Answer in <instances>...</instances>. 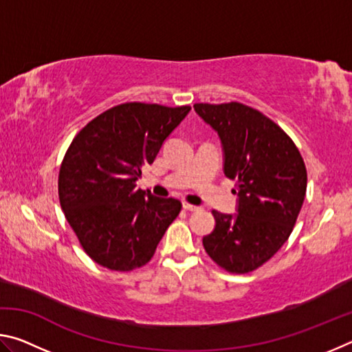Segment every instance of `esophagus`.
<instances>
[{
	"mask_svg": "<svg viewBox=\"0 0 352 352\" xmlns=\"http://www.w3.org/2000/svg\"><path fill=\"white\" fill-rule=\"evenodd\" d=\"M183 208L186 211H199L200 208L199 206H195V205H190V204H183Z\"/></svg>",
	"mask_w": 352,
	"mask_h": 352,
	"instance_id": "obj_1",
	"label": "esophagus"
}]
</instances>
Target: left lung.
I'll return each instance as SVG.
<instances>
[{
    "label": "left lung",
    "instance_id": "obj_1",
    "mask_svg": "<svg viewBox=\"0 0 352 352\" xmlns=\"http://www.w3.org/2000/svg\"><path fill=\"white\" fill-rule=\"evenodd\" d=\"M194 110L217 132L223 172L234 180L237 195L236 214L212 211L216 226L204 247L222 269L253 272L294 230L306 195L305 162L287 133L252 107L194 104Z\"/></svg>",
    "mask_w": 352,
    "mask_h": 352
}]
</instances>
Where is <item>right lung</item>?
<instances>
[{
    "label": "right lung",
    "instance_id": "add662e5",
    "mask_svg": "<svg viewBox=\"0 0 352 352\" xmlns=\"http://www.w3.org/2000/svg\"><path fill=\"white\" fill-rule=\"evenodd\" d=\"M189 110L116 105L88 122L65 153L60 206L82 248L105 269L130 272L146 265L180 212V200L153 197L136 182Z\"/></svg>",
    "mask_w": 352,
    "mask_h": 352
}]
</instances>
